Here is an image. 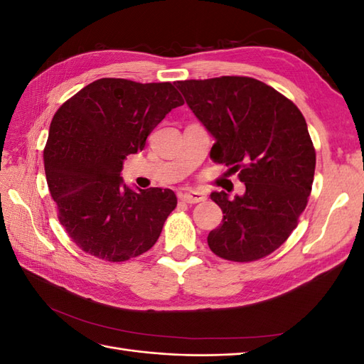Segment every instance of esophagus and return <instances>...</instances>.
Listing matches in <instances>:
<instances>
[{
	"label": "esophagus",
	"mask_w": 364,
	"mask_h": 364,
	"mask_svg": "<svg viewBox=\"0 0 364 364\" xmlns=\"http://www.w3.org/2000/svg\"><path fill=\"white\" fill-rule=\"evenodd\" d=\"M181 199L185 202V203H199V202H203L206 199V196L200 191H186L183 194H181Z\"/></svg>",
	"instance_id": "34e87169"
}]
</instances>
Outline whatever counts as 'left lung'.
<instances>
[{
	"mask_svg": "<svg viewBox=\"0 0 364 364\" xmlns=\"http://www.w3.org/2000/svg\"><path fill=\"white\" fill-rule=\"evenodd\" d=\"M176 86L213 135L211 158L240 170L243 196L211 193L222 225L208 235L215 255L249 262L277 250L311 193L316 151L305 118L287 97L250 77L183 80Z\"/></svg>",
	"mask_w": 364,
	"mask_h": 364,
	"instance_id": "obj_1",
	"label": "left lung"
}]
</instances>
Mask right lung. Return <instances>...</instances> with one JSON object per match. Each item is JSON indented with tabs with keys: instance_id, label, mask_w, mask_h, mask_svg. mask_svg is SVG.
Returning a JSON list of instances; mask_svg holds the SVG:
<instances>
[{
	"instance_id": "add662e5",
	"label": "right lung",
	"mask_w": 364,
	"mask_h": 364,
	"mask_svg": "<svg viewBox=\"0 0 364 364\" xmlns=\"http://www.w3.org/2000/svg\"><path fill=\"white\" fill-rule=\"evenodd\" d=\"M183 100L168 83L100 79L54 114L46 150L47 183L59 222L83 252L119 262L147 252L178 205L171 190H132L121 178L127 155L146 147Z\"/></svg>"
}]
</instances>
